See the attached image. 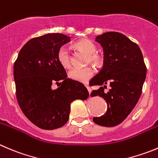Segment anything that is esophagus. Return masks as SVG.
Segmentation results:
<instances>
[{
  "label": "esophagus",
  "instance_id": "esophagus-1",
  "mask_svg": "<svg viewBox=\"0 0 158 158\" xmlns=\"http://www.w3.org/2000/svg\"><path fill=\"white\" fill-rule=\"evenodd\" d=\"M85 86H86L87 89H88V91H89V94H90V93H91V92H92V89H91V88H90V87L88 85H85Z\"/></svg>",
  "mask_w": 158,
  "mask_h": 158
}]
</instances>
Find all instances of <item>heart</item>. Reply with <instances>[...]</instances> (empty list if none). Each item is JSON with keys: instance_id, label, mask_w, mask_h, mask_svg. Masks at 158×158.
I'll use <instances>...</instances> for the list:
<instances>
[{"instance_id": "heart-1", "label": "heart", "mask_w": 158, "mask_h": 158, "mask_svg": "<svg viewBox=\"0 0 158 158\" xmlns=\"http://www.w3.org/2000/svg\"><path fill=\"white\" fill-rule=\"evenodd\" d=\"M74 47L85 54L88 55V62H92L94 65H100L102 62V58L99 55L96 54V46L93 42L89 39H81L74 44ZM57 59L61 65L65 68H68L71 65V57L68 48L65 46L59 48L57 52ZM95 73L94 69L92 66L85 68H73L69 72L70 79L80 82H86L91 79Z\"/></svg>"}]
</instances>
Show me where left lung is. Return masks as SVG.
<instances>
[{"label": "left lung", "instance_id": "left-lung-1", "mask_svg": "<svg viewBox=\"0 0 158 158\" xmlns=\"http://www.w3.org/2000/svg\"><path fill=\"white\" fill-rule=\"evenodd\" d=\"M103 49V66L92 79V85H99L91 96H99L107 103V111L93 117L96 124L114 127L127 117L138 102L146 79L143 55L136 43L119 32L109 31L96 38ZM107 85V93L104 89Z\"/></svg>", "mask_w": 158, "mask_h": 158}]
</instances>
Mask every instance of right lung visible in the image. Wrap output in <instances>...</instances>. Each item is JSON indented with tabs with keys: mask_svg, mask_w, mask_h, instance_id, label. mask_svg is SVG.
Instances as JSON below:
<instances>
[{
	"mask_svg": "<svg viewBox=\"0 0 158 158\" xmlns=\"http://www.w3.org/2000/svg\"><path fill=\"white\" fill-rule=\"evenodd\" d=\"M70 38L59 33L32 38L22 47L14 65L18 104L26 117L42 129L64 126L69 117L71 102L89 97L83 84L68 79L58 61L59 48ZM54 82L61 86L52 90Z\"/></svg>",
	"mask_w": 158,
	"mask_h": 158,
	"instance_id": "right-lung-1",
	"label": "right lung"
}]
</instances>
